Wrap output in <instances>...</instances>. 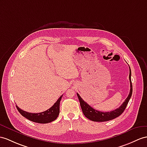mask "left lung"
Instances as JSON below:
<instances>
[{
  "mask_svg": "<svg viewBox=\"0 0 147 147\" xmlns=\"http://www.w3.org/2000/svg\"><path fill=\"white\" fill-rule=\"evenodd\" d=\"M130 68V67H129ZM129 80L130 84V90L129 95L127 96V98L125 99V102L121 104V105L115 110L111 111V112H100L94 109H93L92 107L89 105L87 103H86L83 99L81 98V96L77 93V96L79 100L80 107L83 112L84 115L92 121H106L113 120L115 118L120 116L122 113L125 109H126V107L129 102L132 94V84L131 81V70L130 68V74H129Z\"/></svg>",
  "mask_w": 147,
  "mask_h": 147,
  "instance_id": "8db88e82",
  "label": "left lung"
}]
</instances>
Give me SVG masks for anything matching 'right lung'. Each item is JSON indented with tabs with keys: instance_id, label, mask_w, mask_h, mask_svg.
I'll return each mask as SVG.
<instances>
[{
	"instance_id": "1",
	"label": "right lung",
	"mask_w": 147,
	"mask_h": 147,
	"mask_svg": "<svg viewBox=\"0 0 147 147\" xmlns=\"http://www.w3.org/2000/svg\"><path fill=\"white\" fill-rule=\"evenodd\" d=\"M62 97V95L60 96L52 107L45 112L40 113H29L19 109V107L17 105L16 107L21 115L28 120L39 123H47L54 121L58 117L60 112V102Z\"/></svg>"
}]
</instances>
